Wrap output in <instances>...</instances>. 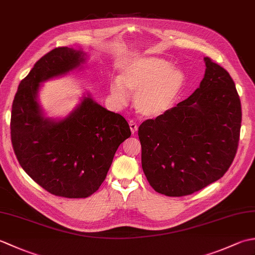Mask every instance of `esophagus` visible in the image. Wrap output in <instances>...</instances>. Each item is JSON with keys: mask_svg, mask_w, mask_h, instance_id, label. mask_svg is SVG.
<instances>
[{"mask_svg": "<svg viewBox=\"0 0 255 255\" xmlns=\"http://www.w3.org/2000/svg\"><path fill=\"white\" fill-rule=\"evenodd\" d=\"M129 127H130V130L132 133H134L138 130V125L136 124V122H133V121L129 122Z\"/></svg>", "mask_w": 255, "mask_h": 255, "instance_id": "obj_1", "label": "esophagus"}]
</instances>
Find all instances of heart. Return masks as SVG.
<instances>
[{"mask_svg": "<svg viewBox=\"0 0 255 255\" xmlns=\"http://www.w3.org/2000/svg\"><path fill=\"white\" fill-rule=\"evenodd\" d=\"M185 84V75L165 59L141 58L112 80L110 92L119 105L126 103L128 91L136 93L134 106L143 116H159L174 105Z\"/></svg>", "mask_w": 255, "mask_h": 255, "instance_id": "1", "label": "heart"}]
</instances>
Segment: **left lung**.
Masks as SVG:
<instances>
[{
    "label": "left lung",
    "mask_w": 255,
    "mask_h": 255,
    "mask_svg": "<svg viewBox=\"0 0 255 255\" xmlns=\"http://www.w3.org/2000/svg\"><path fill=\"white\" fill-rule=\"evenodd\" d=\"M204 61L199 88L138 130L144 175L165 196L191 195L218 181L237 153L242 113L236 84L210 58Z\"/></svg>",
    "instance_id": "8db88e82"
}]
</instances>
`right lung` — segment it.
Returning a JSON list of instances; mask_svg holds the SVG:
<instances>
[{"mask_svg":"<svg viewBox=\"0 0 255 255\" xmlns=\"http://www.w3.org/2000/svg\"><path fill=\"white\" fill-rule=\"evenodd\" d=\"M86 60L82 49L59 47L38 60L16 92L10 139L20 166L56 196L85 198L100 188L119 144L130 137L122 115L91 95L62 119L48 118L38 104L40 83L61 77Z\"/></svg>","mask_w":255,"mask_h":255,"instance_id":"add662e5","label":"right lung"}]
</instances>
